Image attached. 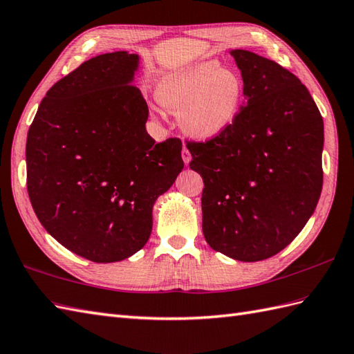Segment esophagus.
Returning <instances> with one entry per match:
<instances>
[{"label":"esophagus","instance_id":"esophagus-1","mask_svg":"<svg viewBox=\"0 0 354 354\" xmlns=\"http://www.w3.org/2000/svg\"><path fill=\"white\" fill-rule=\"evenodd\" d=\"M180 157H183V160H184L185 164H188V162L192 161V153H190V151L187 149V147H183V152H180Z\"/></svg>","mask_w":354,"mask_h":354}]
</instances>
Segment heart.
Instances as JSON below:
<instances>
[{
  "label": "heart",
  "instance_id": "heart-1",
  "mask_svg": "<svg viewBox=\"0 0 354 354\" xmlns=\"http://www.w3.org/2000/svg\"><path fill=\"white\" fill-rule=\"evenodd\" d=\"M157 101L178 114L179 127L196 140H212L231 129L245 100L240 73L216 62H202L164 75L155 87ZM157 114L158 110L152 109Z\"/></svg>",
  "mask_w": 354,
  "mask_h": 354
}]
</instances>
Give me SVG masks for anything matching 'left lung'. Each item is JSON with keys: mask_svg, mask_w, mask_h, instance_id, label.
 <instances>
[{"mask_svg": "<svg viewBox=\"0 0 354 354\" xmlns=\"http://www.w3.org/2000/svg\"><path fill=\"white\" fill-rule=\"evenodd\" d=\"M231 55L248 102L225 134L188 142L203 179L202 231L216 252L244 262L283 250L314 214L323 188L324 125L288 69L244 49Z\"/></svg>", "mask_w": 354, "mask_h": 354, "instance_id": "8db88e82", "label": "left lung"}]
</instances>
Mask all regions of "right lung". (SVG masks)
Listing matches in <instances>:
<instances>
[{
	"label": "right lung",
	"mask_w": 354,
	"mask_h": 354,
	"mask_svg": "<svg viewBox=\"0 0 354 354\" xmlns=\"http://www.w3.org/2000/svg\"><path fill=\"white\" fill-rule=\"evenodd\" d=\"M138 55L84 62L48 90L27 137V190L66 249L116 262L149 240L152 207L184 169L183 143L147 134L149 109L131 84Z\"/></svg>",
	"instance_id": "add662e5"
}]
</instances>
